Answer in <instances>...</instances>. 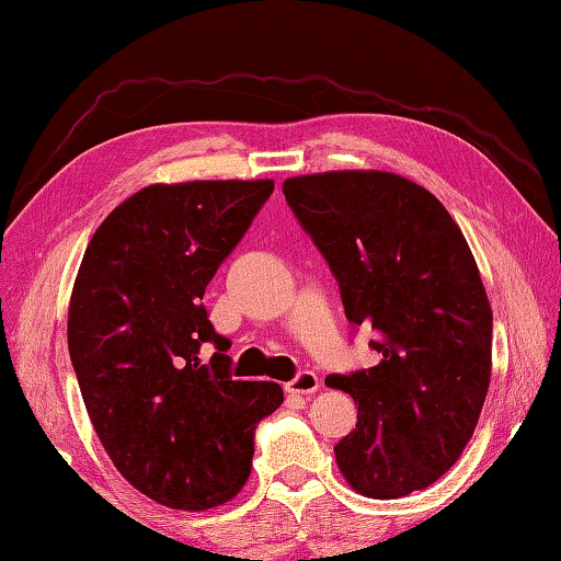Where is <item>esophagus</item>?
Masks as SVG:
<instances>
[{
	"label": "esophagus",
	"instance_id": "1",
	"mask_svg": "<svg viewBox=\"0 0 561 561\" xmlns=\"http://www.w3.org/2000/svg\"><path fill=\"white\" fill-rule=\"evenodd\" d=\"M289 396H312V392L320 390V378L312 370H302L295 380H289L287 386Z\"/></svg>",
	"mask_w": 561,
	"mask_h": 561
}]
</instances>
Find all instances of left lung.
Listing matches in <instances>:
<instances>
[{
	"instance_id": "8db88e82",
	"label": "left lung",
	"mask_w": 561,
	"mask_h": 561,
	"mask_svg": "<svg viewBox=\"0 0 561 561\" xmlns=\"http://www.w3.org/2000/svg\"><path fill=\"white\" fill-rule=\"evenodd\" d=\"M284 198L340 282L353 324H370L380 363L328 386L353 396L357 425L334 446L357 494L428 489L463 454L491 382V305L446 206L388 171L284 181Z\"/></svg>"
}]
</instances>
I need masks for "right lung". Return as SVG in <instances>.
<instances>
[{
  "mask_svg": "<svg viewBox=\"0 0 561 561\" xmlns=\"http://www.w3.org/2000/svg\"><path fill=\"white\" fill-rule=\"evenodd\" d=\"M274 181L153 183L100 224L75 277L67 347L100 443L158 504L206 512L252 473L277 382L233 380L204 291ZM211 341L213 360H199Z\"/></svg>",
  "mask_w": 561,
  "mask_h": 561,
  "instance_id": "right-lung-1",
  "label": "right lung"
}]
</instances>
